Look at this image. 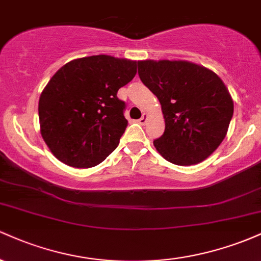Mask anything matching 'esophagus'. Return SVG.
Masks as SVG:
<instances>
[{
  "instance_id": "obj_1",
  "label": "esophagus",
  "mask_w": 261,
  "mask_h": 261,
  "mask_svg": "<svg viewBox=\"0 0 261 261\" xmlns=\"http://www.w3.org/2000/svg\"><path fill=\"white\" fill-rule=\"evenodd\" d=\"M139 122H140L141 125H145L146 122H147V114L143 113V114H142V116H141V119L139 120Z\"/></svg>"
}]
</instances>
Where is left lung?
<instances>
[{
    "instance_id": "1",
    "label": "left lung",
    "mask_w": 261,
    "mask_h": 261,
    "mask_svg": "<svg viewBox=\"0 0 261 261\" xmlns=\"http://www.w3.org/2000/svg\"><path fill=\"white\" fill-rule=\"evenodd\" d=\"M142 83L160 100L166 130L153 141L176 166L200 163L221 145L233 116V100L214 71L189 61L137 62Z\"/></svg>"
}]
</instances>
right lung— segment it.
I'll list each match as a JSON object with an SVG mask.
<instances>
[{
	"label": "right lung",
	"mask_w": 261,
	"mask_h": 261,
	"mask_svg": "<svg viewBox=\"0 0 261 261\" xmlns=\"http://www.w3.org/2000/svg\"><path fill=\"white\" fill-rule=\"evenodd\" d=\"M136 64L94 55L67 62L51 77L38 110L41 136L59 161L91 168L118 147L127 120L116 94L135 77Z\"/></svg>",
	"instance_id": "obj_1"
}]
</instances>
